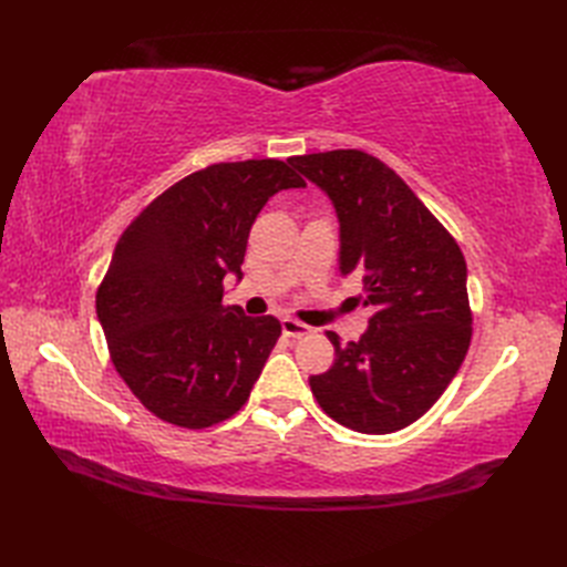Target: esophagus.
I'll list each match as a JSON object with an SVG mask.
<instances>
[{
	"mask_svg": "<svg viewBox=\"0 0 567 567\" xmlns=\"http://www.w3.org/2000/svg\"><path fill=\"white\" fill-rule=\"evenodd\" d=\"M281 331H284V336H288V338H302V336H307V333H312L310 326L298 321V319H290V317L281 319Z\"/></svg>",
	"mask_w": 567,
	"mask_h": 567,
	"instance_id": "obj_1",
	"label": "esophagus"
}]
</instances>
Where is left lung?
I'll use <instances>...</instances> for the list:
<instances>
[{"label":"left lung","mask_w":567,"mask_h":567,"mask_svg":"<svg viewBox=\"0 0 567 567\" xmlns=\"http://www.w3.org/2000/svg\"><path fill=\"white\" fill-rule=\"evenodd\" d=\"M331 198L340 225V274H362L373 307L367 333L336 348L310 375L319 406L340 425L388 435L419 421L447 390L471 346L466 260L402 177L364 151L290 161Z\"/></svg>","instance_id":"1"}]
</instances>
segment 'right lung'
<instances>
[{
	"instance_id": "add662e5",
	"label": "right lung",
	"mask_w": 567,
	"mask_h": 567,
	"mask_svg": "<svg viewBox=\"0 0 567 567\" xmlns=\"http://www.w3.org/2000/svg\"><path fill=\"white\" fill-rule=\"evenodd\" d=\"M288 163L198 169L120 236L96 290V317L120 379L167 423L200 431L234 416L277 346L279 319L221 305V281L227 274L241 281L248 234L265 203L305 186Z\"/></svg>"
}]
</instances>
